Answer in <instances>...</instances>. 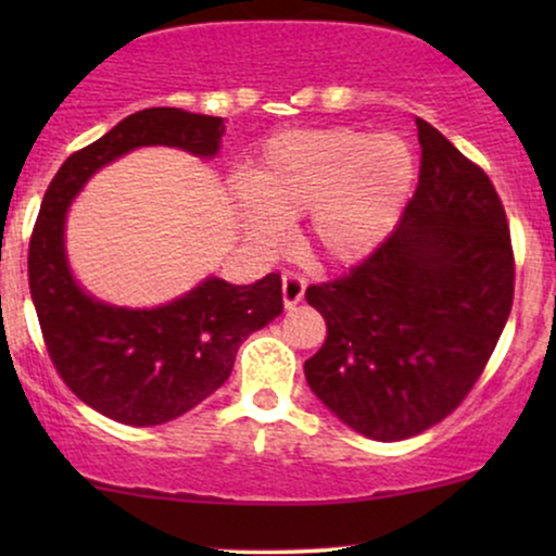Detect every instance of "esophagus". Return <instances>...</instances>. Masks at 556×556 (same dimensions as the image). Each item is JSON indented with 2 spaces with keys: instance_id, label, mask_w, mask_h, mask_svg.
<instances>
[{
  "instance_id": "1",
  "label": "esophagus",
  "mask_w": 556,
  "mask_h": 556,
  "mask_svg": "<svg viewBox=\"0 0 556 556\" xmlns=\"http://www.w3.org/2000/svg\"><path fill=\"white\" fill-rule=\"evenodd\" d=\"M305 292V279L295 271H285L282 274V300L285 308H295V305L303 300Z\"/></svg>"
}]
</instances>
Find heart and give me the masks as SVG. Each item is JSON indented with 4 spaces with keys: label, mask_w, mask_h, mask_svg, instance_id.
Listing matches in <instances>:
<instances>
[{
    "label": "heart",
    "mask_w": 556,
    "mask_h": 556,
    "mask_svg": "<svg viewBox=\"0 0 556 556\" xmlns=\"http://www.w3.org/2000/svg\"><path fill=\"white\" fill-rule=\"evenodd\" d=\"M416 182L405 138L355 127L287 130L269 138L245 175L240 208L253 240H277L273 219L308 214L305 245L318 261L366 258L397 225Z\"/></svg>",
    "instance_id": "b5f03b06"
}]
</instances>
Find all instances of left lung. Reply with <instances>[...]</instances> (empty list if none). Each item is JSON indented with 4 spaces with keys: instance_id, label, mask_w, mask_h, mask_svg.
<instances>
[{
    "instance_id": "1",
    "label": "left lung",
    "mask_w": 556,
    "mask_h": 556,
    "mask_svg": "<svg viewBox=\"0 0 556 556\" xmlns=\"http://www.w3.org/2000/svg\"><path fill=\"white\" fill-rule=\"evenodd\" d=\"M418 188L368 258L305 300L327 340L305 379L342 424L379 442L431 429L468 397L507 324L515 256L489 175L416 119Z\"/></svg>"
}]
</instances>
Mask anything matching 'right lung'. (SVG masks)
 Wrapping results in <instances>:
<instances>
[{"label":"right lung","mask_w":556,"mask_h":556,"mask_svg":"<svg viewBox=\"0 0 556 556\" xmlns=\"http://www.w3.org/2000/svg\"><path fill=\"white\" fill-rule=\"evenodd\" d=\"M222 117L154 106L67 156L43 193L28 248V285L43 342L75 397L125 426H159L214 394L238 348L282 314V277L253 285L208 277L151 311L114 308L80 290L65 256V214L93 172L138 146H175L214 156Z\"/></svg>","instance_id":"add662e5"}]
</instances>
